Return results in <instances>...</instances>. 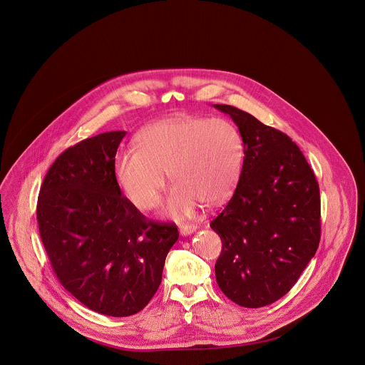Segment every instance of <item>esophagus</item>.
Wrapping results in <instances>:
<instances>
[{
    "label": "esophagus",
    "instance_id": "1",
    "mask_svg": "<svg viewBox=\"0 0 365 365\" xmlns=\"http://www.w3.org/2000/svg\"><path fill=\"white\" fill-rule=\"evenodd\" d=\"M197 228H198V227L195 226V225H182V226H180V234H182L183 237L190 235L194 231H197Z\"/></svg>",
    "mask_w": 365,
    "mask_h": 365
}]
</instances>
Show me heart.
Wrapping results in <instances>:
<instances>
[{"label": "heart", "instance_id": "1", "mask_svg": "<svg viewBox=\"0 0 365 365\" xmlns=\"http://www.w3.org/2000/svg\"><path fill=\"white\" fill-rule=\"evenodd\" d=\"M135 146L115 157V175L125 197L143 210L160 202L167 173L175 186L165 212L174 217L191 216L201 202H223L242 173V135L222 118L161 119L139 131Z\"/></svg>", "mask_w": 365, "mask_h": 365}]
</instances>
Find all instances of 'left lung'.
Returning a JSON list of instances; mask_svg holds the SVG:
<instances>
[{"label":"left lung","instance_id":"left-lung-1","mask_svg":"<svg viewBox=\"0 0 365 365\" xmlns=\"http://www.w3.org/2000/svg\"><path fill=\"white\" fill-rule=\"evenodd\" d=\"M237 124L242 173L226 208L212 220L223 247L220 290L245 308L287 294L320 241V191L307 158L284 133L231 105H213Z\"/></svg>","mask_w":365,"mask_h":365}]
</instances>
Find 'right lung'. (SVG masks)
<instances>
[{"instance_id":"add662e5","label":"right lung","mask_w":365,"mask_h":365,"mask_svg":"<svg viewBox=\"0 0 365 365\" xmlns=\"http://www.w3.org/2000/svg\"><path fill=\"white\" fill-rule=\"evenodd\" d=\"M125 131H109L56 158L39 191L41 240L60 283L94 312L142 311L161 283L174 225L146 219L123 197L115 156Z\"/></svg>"}]
</instances>
